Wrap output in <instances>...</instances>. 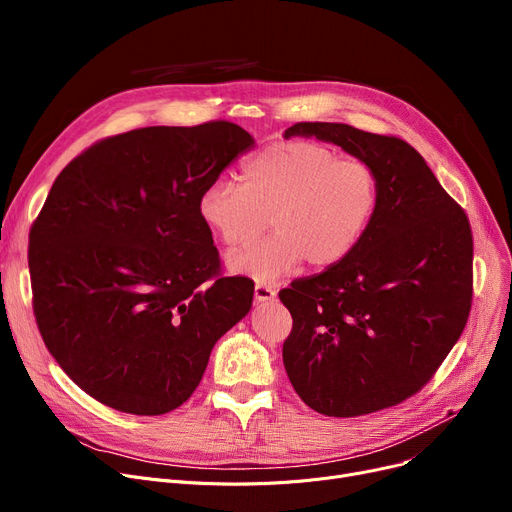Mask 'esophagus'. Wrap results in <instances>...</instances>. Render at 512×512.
Masks as SVG:
<instances>
[{
  "mask_svg": "<svg viewBox=\"0 0 512 512\" xmlns=\"http://www.w3.org/2000/svg\"><path fill=\"white\" fill-rule=\"evenodd\" d=\"M276 299V290L267 284H255V301L257 303H267Z\"/></svg>",
  "mask_w": 512,
  "mask_h": 512,
  "instance_id": "34e87169",
  "label": "esophagus"
}]
</instances>
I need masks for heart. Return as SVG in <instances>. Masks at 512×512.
Returning a JSON list of instances; mask_svg holds the SVG:
<instances>
[{"label": "heart", "mask_w": 512, "mask_h": 512, "mask_svg": "<svg viewBox=\"0 0 512 512\" xmlns=\"http://www.w3.org/2000/svg\"><path fill=\"white\" fill-rule=\"evenodd\" d=\"M232 180L209 182L199 197L203 224L232 253L234 274L274 282L303 263L328 267L351 253L378 205V176L363 159L338 157L313 141H280L251 155Z\"/></svg>", "instance_id": "heart-1"}]
</instances>
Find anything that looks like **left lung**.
<instances>
[{"instance_id":"obj_1","label":"left lung","mask_w":512,"mask_h":512,"mask_svg":"<svg viewBox=\"0 0 512 512\" xmlns=\"http://www.w3.org/2000/svg\"><path fill=\"white\" fill-rule=\"evenodd\" d=\"M334 143L378 176L357 247L280 290L292 315L282 359L307 407L328 417L382 411L419 392L461 338L473 299L465 211L402 139L334 122L284 132Z\"/></svg>"}]
</instances>
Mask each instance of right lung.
<instances>
[{
    "label": "right lung",
    "mask_w": 512,
    "mask_h": 512,
    "mask_svg": "<svg viewBox=\"0 0 512 512\" xmlns=\"http://www.w3.org/2000/svg\"><path fill=\"white\" fill-rule=\"evenodd\" d=\"M253 145L224 120L137 128L53 182L29 236L33 311L47 351L103 405L174 411L251 311L253 282L220 276L199 197Z\"/></svg>",
    "instance_id": "right-lung-1"
}]
</instances>
